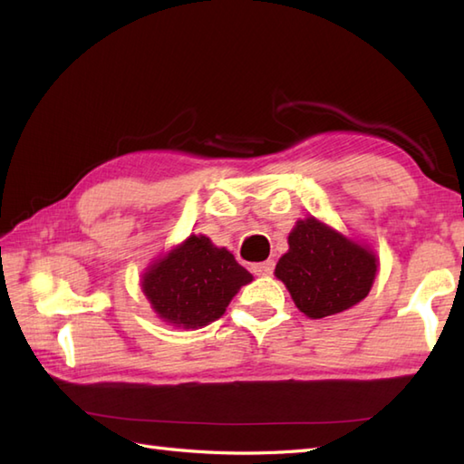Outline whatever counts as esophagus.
<instances>
[{
  "label": "esophagus",
  "instance_id": "obj_1",
  "mask_svg": "<svg viewBox=\"0 0 464 464\" xmlns=\"http://www.w3.org/2000/svg\"><path fill=\"white\" fill-rule=\"evenodd\" d=\"M273 271H275V261H271V259L253 265V273L259 275V277H267V275H271Z\"/></svg>",
  "mask_w": 464,
  "mask_h": 464
}]
</instances>
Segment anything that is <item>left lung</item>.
Instances as JSON below:
<instances>
[{"label":"left lung","mask_w":464,"mask_h":464,"mask_svg":"<svg viewBox=\"0 0 464 464\" xmlns=\"http://www.w3.org/2000/svg\"><path fill=\"white\" fill-rule=\"evenodd\" d=\"M275 275L311 319H323L351 309L367 297L377 259L361 245L309 217L289 235V251L279 259Z\"/></svg>","instance_id":"obj_1"}]
</instances>
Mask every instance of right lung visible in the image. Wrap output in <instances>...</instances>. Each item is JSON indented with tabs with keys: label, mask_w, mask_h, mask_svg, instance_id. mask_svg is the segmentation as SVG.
<instances>
[{
	"label": "right lung",
	"mask_w": 464,
	"mask_h": 464,
	"mask_svg": "<svg viewBox=\"0 0 464 464\" xmlns=\"http://www.w3.org/2000/svg\"><path fill=\"white\" fill-rule=\"evenodd\" d=\"M253 275L225 247L205 235H191L143 277V293L161 319L195 329L219 319Z\"/></svg>",
	"instance_id": "right-lung-1"
}]
</instances>
